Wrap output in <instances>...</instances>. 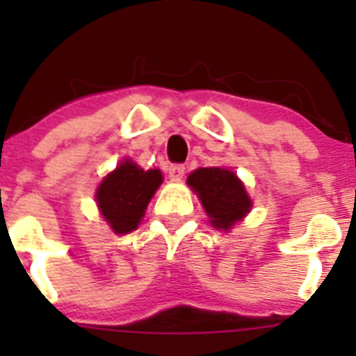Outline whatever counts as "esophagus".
I'll return each instance as SVG.
<instances>
[{"mask_svg":"<svg viewBox=\"0 0 356 356\" xmlns=\"http://www.w3.org/2000/svg\"><path fill=\"white\" fill-rule=\"evenodd\" d=\"M184 175H185L184 163H172V165H169V176H171L172 180H180V178H184Z\"/></svg>","mask_w":356,"mask_h":356,"instance_id":"1","label":"esophagus"}]
</instances>
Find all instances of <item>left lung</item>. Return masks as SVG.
Segmentation results:
<instances>
[{
    "mask_svg": "<svg viewBox=\"0 0 356 356\" xmlns=\"http://www.w3.org/2000/svg\"><path fill=\"white\" fill-rule=\"evenodd\" d=\"M216 228L229 229L251 209V200L237 176L222 168H200L187 178Z\"/></svg>",
    "mask_w": 356,
    "mask_h": 356,
    "instance_id": "left-lung-1",
    "label": "left lung"
}]
</instances>
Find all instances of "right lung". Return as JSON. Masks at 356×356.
Segmentation results:
<instances>
[{"mask_svg": "<svg viewBox=\"0 0 356 356\" xmlns=\"http://www.w3.org/2000/svg\"><path fill=\"white\" fill-rule=\"evenodd\" d=\"M162 184L159 169L144 171L131 160L122 162L102 181L96 193L97 205L115 234H128L139 226L147 203Z\"/></svg>", "mask_w": 356, "mask_h": 356, "instance_id": "right-lung-1", "label": "right lung"}]
</instances>
